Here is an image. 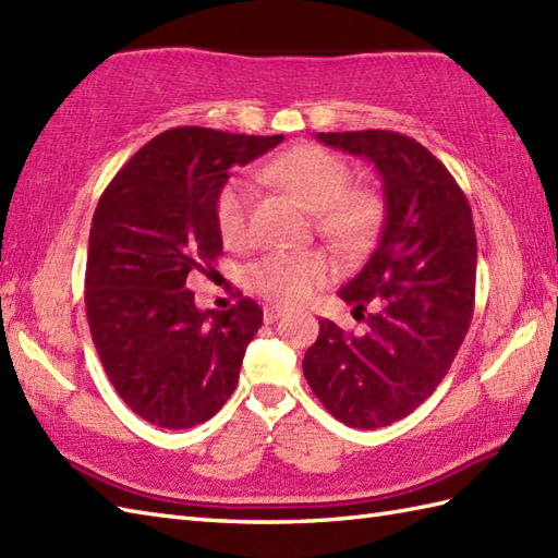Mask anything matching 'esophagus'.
Instances as JSON below:
<instances>
[{"label": "esophagus", "instance_id": "esophagus-1", "mask_svg": "<svg viewBox=\"0 0 558 558\" xmlns=\"http://www.w3.org/2000/svg\"><path fill=\"white\" fill-rule=\"evenodd\" d=\"M283 313H287V311H283V307H279V305H267L263 311V317H265L267 325H271V322H277Z\"/></svg>", "mask_w": 558, "mask_h": 558}]
</instances>
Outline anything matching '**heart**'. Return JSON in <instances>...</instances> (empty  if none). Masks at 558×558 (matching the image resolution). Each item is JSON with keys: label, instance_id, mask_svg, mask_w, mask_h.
<instances>
[{"label": "heart", "instance_id": "heart-1", "mask_svg": "<svg viewBox=\"0 0 558 558\" xmlns=\"http://www.w3.org/2000/svg\"><path fill=\"white\" fill-rule=\"evenodd\" d=\"M267 179L315 213L319 231L341 247H357L379 219V195L349 189L351 169L339 155L319 145H299L267 167ZM253 189L233 179L217 197V227L229 247L253 241ZM329 275L327 259L315 253H269L247 269V287L271 303H301Z\"/></svg>", "mask_w": 558, "mask_h": 558}]
</instances>
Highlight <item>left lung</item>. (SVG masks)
<instances>
[{
    "label": "left lung",
    "mask_w": 558,
    "mask_h": 558,
    "mask_svg": "<svg viewBox=\"0 0 558 558\" xmlns=\"http://www.w3.org/2000/svg\"><path fill=\"white\" fill-rule=\"evenodd\" d=\"M317 141L375 165L384 227L363 269L339 289L365 333L319 319L303 375L341 423L387 427L429 399L465 339L477 271L473 213L449 169L403 133H317Z\"/></svg>",
    "instance_id": "obj_1"
}]
</instances>
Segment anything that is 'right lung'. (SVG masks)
Listing matches in <instances>:
<instances>
[{"instance_id": "1", "label": "right lung", "mask_w": 558, "mask_h": 558, "mask_svg": "<svg viewBox=\"0 0 558 558\" xmlns=\"http://www.w3.org/2000/svg\"><path fill=\"white\" fill-rule=\"evenodd\" d=\"M283 135L181 126L145 143L97 203L85 311L109 381L135 415L165 429L213 417L239 384L263 311L241 299L197 311L185 289L221 255L217 197L233 167L277 147Z\"/></svg>"}]
</instances>
